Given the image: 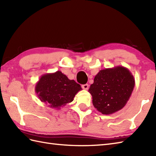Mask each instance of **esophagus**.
I'll list each match as a JSON object with an SVG mask.
<instances>
[{"label": "esophagus", "instance_id": "1", "mask_svg": "<svg viewBox=\"0 0 156 156\" xmlns=\"http://www.w3.org/2000/svg\"><path fill=\"white\" fill-rule=\"evenodd\" d=\"M89 87V85L88 84H83L82 85V88L84 89V90H88Z\"/></svg>", "mask_w": 156, "mask_h": 156}]
</instances>
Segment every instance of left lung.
<instances>
[{
    "label": "left lung",
    "instance_id": "1",
    "mask_svg": "<svg viewBox=\"0 0 156 156\" xmlns=\"http://www.w3.org/2000/svg\"><path fill=\"white\" fill-rule=\"evenodd\" d=\"M135 84L131 72L119 66L99 71L88 92L92 97L94 108L102 114L111 115L127 104Z\"/></svg>",
    "mask_w": 156,
    "mask_h": 156
}]
</instances>
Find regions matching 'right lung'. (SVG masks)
Here are the masks:
<instances>
[{"mask_svg": "<svg viewBox=\"0 0 156 156\" xmlns=\"http://www.w3.org/2000/svg\"><path fill=\"white\" fill-rule=\"evenodd\" d=\"M81 90L80 84L74 80H69L61 71L42 75L35 87L40 101L48 107L56 109H60L72 102Z\"/></svg>", "mask_w": 156, "mask_h": 156, "instance_id": "obj_1", "label": "right lung"}]
</instances>
